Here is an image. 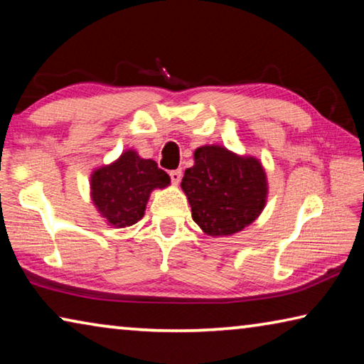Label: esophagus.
I'll return each mask as SVG.
<instances>
[{
	"label": "esophagus",
	"instance_id": "1",
	"mask_svg": "<svg viewBox=\"0 0 364 364\" xmlns=\"http://www.w3.org/2000/svg\"><path fill=\"white\" fill-rule=\"evenodd\" d=\"M181 176H183V171L181 170H171L170 171V178H171V183L178 184L181 181Z\"/></svg>",
	"mask_w": 364,
	"mask_h": 364
}]
</instances>
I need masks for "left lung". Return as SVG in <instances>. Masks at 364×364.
I'll return each mask as SVG.
<instances>
[{
    "label": "left lung",
    "mask_w": 364,
    "mask_h": 364,
    "mask_svg": "<svg viewBox=\"0 0 364 364\" xmlns=\"http://www.w3.org/2000/svg\"><path fill=\"white\" fill-rule=\"evenodd\" d=\"M181 188L193 220L210 236L242 231L262 213L267 176L254 157H239L221 146H202L184 171Z\"/></svg>",
    "instance_id": "8db88e82"
}]
</instances>
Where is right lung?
<instances>
[{
    "mask_svg": "<svg viewBox=\"0 0 364 364\" xmlns=\"http://www.w3.org/2000/svg\"><path fill=\"white\" fill-rule=\"evenodd\" d=\"M168 184L170 176L154 160L127 151L112 165L95 171L91 197L110 225L125 228L143 218L151 191Z\"/></svg>",
    "mask_w": 364,
    "mask_h": 364,
    "instance_id": "right-lung-1",
    "label": "right lung"
}]
</instances>
